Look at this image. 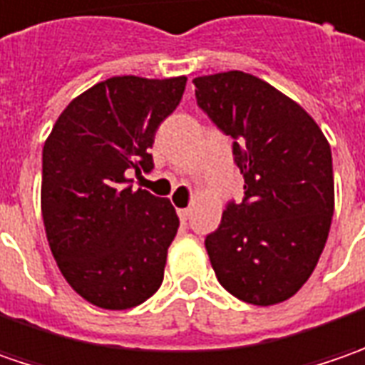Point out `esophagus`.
I'll return each instance as SVG.
<instances>
[{"label":"esophagus","mask_w":365,"mask_h":365,"mask_svg":"<svg viewBox=\"0 0 365 365\" xmlns=\"http://www.w3.org/2000/svg\"><path fill=\"white\" fill-rule=\"evenodd\" d=\"M189 215H190V209H178V217H180V221H182V223L189 219Z\"/></svg>","instance_id":"esophagus-1"}]
</instances>
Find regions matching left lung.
Returning <instances> with one entry per match:
<instances>
[{
  "mask_svg": "<svg viewBox=\"0 0 365 365\" xmlns=\"http://www.w3.org/2000/svg\"><path fill=\"white\" fill-rule=\"evenodd\" d=\"M197 106L225 135L244 199L225 205L205 247L219 284L268 307L309 280L333 217L331 148L299 103L262 78L230 71L192 78Z\"/></svg>",
  "mask_w": 365,
  "mask_h": 365,
  "instance_id": "8db88e82",
  "label": "left lung"
}]
</instances>
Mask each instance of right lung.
Returning <instances> with one entry per match:
<instances>
[{
  "mask_svg": "<svg viewBox=\"0 0 365 365\" xmlns=\"http://www.w3.org/2000/svg\"><path fill=\"white\" fill-rule=\"evenodd\" d=\"M187 77L125 75L73 99L42 150V217L66 282L95 307L132 309L162 284L178 217L168 199L133 190L150 173L160 123Z\"/></svg>",
  "mask_w": 365,
  "mask_h": 365,
  "instance_id": "obj_1",
  "label": "right lung"
}]
</instances>
